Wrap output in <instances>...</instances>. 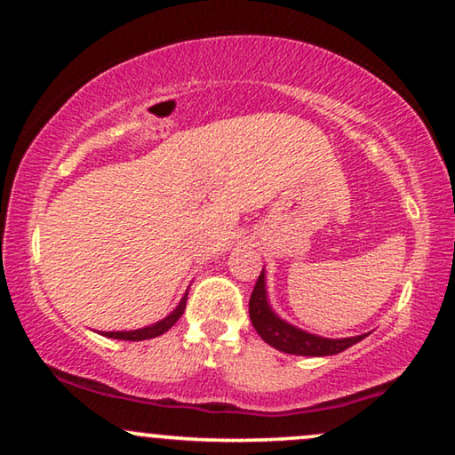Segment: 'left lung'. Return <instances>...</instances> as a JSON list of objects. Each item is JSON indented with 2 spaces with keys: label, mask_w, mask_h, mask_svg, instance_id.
Masks as SVG:
<instances>
[{
  "label": "left lung",
  "mask_w": 455,
  "mask_h": 455,
  "mask_svg": "<svg viewBox=\"0 0 455 455\" xmlns=\"http://www.w3.org/2000/svg\"><path fill=\"white\" fill-rule=\"evenodd\" d=\"M248 313H251L252 327L263 338L267 344L275 347L279 352L296 354V356H331V354L344 352L346 347L358 344L369 333L356 335V338H321V335L308 333L304 329H298L283 321L275 310L271 308L269 298H267V282H265V269L254 283V290L251 294V302H248Z\"/></svg>",
  "instance_id": "left-lung-1"
}]
</instances>
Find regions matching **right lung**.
Returning <instances> with one entry per match:
<instances>
[{"mask_svg": "<svg viewBox=\"0 0 455 455\" xmlns=\"http://www.w3.org/2000/svg\"><path fill=\"white\" fill-rule=\"evenodd\" d=\"M186 298H188V291H186V294L182 296V300H180L178 307L173 308L172 313L165 316V319L153 323V325H147V327H140V329H132V331H103L101 335H105V338L126 339V341H142V339L157 338V335H164L167 329H172L173 325H176V321L184 315Z\"/></svg>", "mask_w": 455, "mask_h": 455, "instance_id": "right-lung-1", "label": "right lung"}]
</instances>
